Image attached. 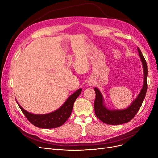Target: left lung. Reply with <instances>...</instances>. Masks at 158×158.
<instances>
[{
  "instance_id": "1",
  "label": "left lung",
  "mask_w": 158,
  "mask_h": 158,
  "mask_svg": "<svg viewBox=\"0 0 158 158\" xmlns=\"http://www.w3.org/2000/svg\"><path fill=\"white\" fill-rule=\"evenodd\" d=\"M138 51L139 52L141 60L142 62L144 72V85L138 98L133 102L130 107L125 110H117V111H111L108 110L103 106V97L99 90L95 88V99L94 101V110L96 117L104 123L107 125H121L130 121L136 115V114L139 111V109L144 102L146 94L147 92V74L148 68L147 63L143 56L140 49L138 47Z\"/></svg>"
}]
</instances>
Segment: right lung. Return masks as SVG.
Instances as JSON below:
<instances>
[{"label": "right lung", "instance_id": "right-lung-1", "mask_svg": "<svg viewBox=\"0 0 158 158\" xmlns=\"http://www.w3.org/2000/svg\"><path fill=\"white\" fill-rule=\"evenodd\" d=\"M81 92L82 88L72 94L63 106L58 110L46 114H34L28 113L18 104L27 120L33 125L41 128H53L63 125L69 118L73 111L75 100Z\"/></svg>", "mask_w": 158, "mask_h": 158}]
</instances>
